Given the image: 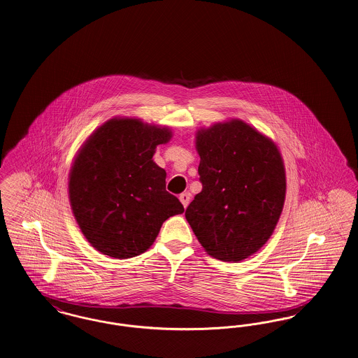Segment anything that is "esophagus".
<instances>
[{"label":"esophagus","instance_id":"esophagus-1","mask_svg":"<svg viewBox=\"0 0 358 358\" xmlns=\"http://www.w3.org/2000/svg\"><path fill=\"white\" fill-rule=\"evenodd\" d=\"M189 198H191L189 192H183V194H180V195H179V199H180L182 205L185 207L188 206V203H189Z\"/></svg>","mask_w":358,"mask_h":358}]
</instances>
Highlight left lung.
<instances>
[{"label": "left lung", "instance_id": "left-lung-1", "mask_svg": "<svg viewBox=\"0 0 358 358\" xmlns=\"http://www.w3.org/2000/svg\"><path fill=\"white\" fill-rule=\"evenodd\" d=\"M195 147L202 191L186 220L207 253L238 263L269 240L285 199V170L276 144L241 120L199 129Z\"/></svg>", "mask_w": 358, "mask_h": 358}]
</instances>
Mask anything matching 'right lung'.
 Masks as SVG:
<instances>
[{"label": "right lung", "instance_id": "obj_1", "mask_svg": "<svg viewBox=\"0 0 358 358\" xmlns=\"http://www.w3.org/2000/svg\"><path fill=\"white\" fill-rule=\"evenodd\" d=\"M167 127L112 118L76 153L69 198L86 240L102 255L131 259L150 249L163 222L185 207L166 189V171L153 160L167 144Z\"/></svg>", "mask_w": 358, "mask_h": 358}]
</instances>
